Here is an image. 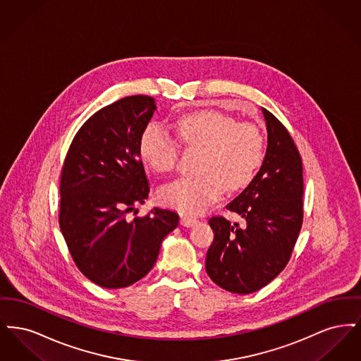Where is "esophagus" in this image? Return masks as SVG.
<instances>
[{
  "mask_svg": "<svg viewBox=\"0 0 361 361\" xmlns=\"http://www.w3.org/2000/svg\"><path fill=\"white\" fill-rule=\"evenodd\" d=\"M196 224H197V219L193 218V216H189V215H183L181 216V224L184 227H192V226H195Z\"/></svg>",
  "mask_w": 361,
  "mask_h": 361,
  "instance_id": "esophagus-1",
  "label": "esophagus"
}]
</instances>
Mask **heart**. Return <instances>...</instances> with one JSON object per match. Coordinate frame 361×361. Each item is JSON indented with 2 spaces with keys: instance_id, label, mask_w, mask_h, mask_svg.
I'll return each instance as SVG.
<instances>
[{
  "instance_id": "heart-1",
  "label": "heart",
  "mask_w": 361,
  "mask_h": 361,
  "mask_svg": "<svg viewBox=\"0 0 361 361\" xmlns=\"http://www.w3.org/2000/svg\"><path fill=\"white\" fill-rule=\"evenodd\" d=\"M176 131L189 146L203 149L195 177H181L159 190L164 204L197 214L211 206L224 188L247 185L264 158V137L256 124L235 123L221 112H197L176 121ZM142 161L155 173L172 172L178 146L158 123L145 127L139 139Z\"/></svg>"
}]
</instances>
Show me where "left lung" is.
<instances>
[{"mask_svg":"<svg viewBox=\"0 0 361 361\" xmlns=\"http://www.w3.org/2000/svg\"><path fill=\"white\" fill-rule=\"evenodd\" d=\"M267 152L257 174L226 208L243 226L212 216L206 257L211 280L226 291L252 293L279 275L291 257L303 221L302 159L286 127L261 108Z\"/></svg>","mask_w":361,"mask_h":361,"instance_id":"1","label":"left lung"}]
</instances>
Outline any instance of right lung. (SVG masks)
<instances>
[{
	"label": "right lung",
	"instance_id": "right-lung-1",
	"mask_svg": "<svg viewBox=\"0 0 361 361\" xmlns=\"http://www.w3.org/2000/svg\"><path fill=\"white\" fill-rule=\"evenodd\" d=\"M157 111L154 99L131 96L84 123L70 145L61 176L59 226L75 265L103 288H124L154 267L178 215L154 207L127 214L149 197L139 139Z\"/></svg>",
	"mask_w": 361,
	"mask_h": 361
}]
</instances>
